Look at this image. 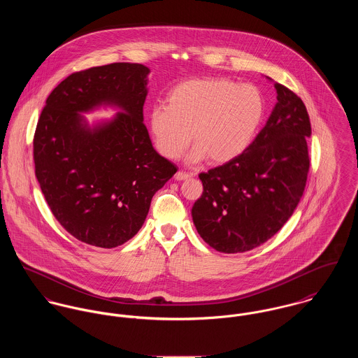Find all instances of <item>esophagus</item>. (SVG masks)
Returning a JSON list of instances; mask_svg holds the SVG:
<instances>
[{
  "mask_svg": "<svg viewBox=\"0 0 358 358\" xmlns=\"http://www.w3.org/2000/svg\"><path fill=\"white\" fill-rule=\"evenodd\" d=\"M191 177H192V174L191 173H185V171H177L174 174V180H177V181H184V180H188Z\"/></svg>",
  "mask_w": 358,
  "mask_h": 358,
  "instance_id": "obj_1",
  "label": "esophagus"
}]
</instances>
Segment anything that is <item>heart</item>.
Masks as SVG:
<instances>
[{"mask_svg": "<svg viewBox=\"0 0 358 358\" xmlns=\"http://www.w3.org/2000/svg\"><path fill=\"white\" fill-rule=\"evenodd\" d=\"M265 115L258 87L227 78L189 80L176 85L148 115L155 150L166 159H178L191 143L192 160L225 164L251 145Z\"/></svg>", "mask_w": 358, "mask_h": 358, "instance_id": "b5f03b06", "label": "heart"}]
</instances>
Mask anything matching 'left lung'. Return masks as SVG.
<instances>
[{"mask_svg": "<svg viewBox=\"0 0 358 358\" xmlns=\"http://www.w3.org/2000/svg\"><path fill=\"white\" fill-rule=\"evenodd\" d=\"M275 89L278 103L247 151L199 174L203 194L192 220L200 238L220 252H244L268 241L303 195L310 120L294 92L278 82Z\"/></svg>", "mask_w": 358, "mask_h": 358, "instance_id": "obj_1", "label": "left lung"}]
</instances>
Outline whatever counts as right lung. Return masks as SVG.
I'll use <instances>...</instances> for the list:
<instances>
[{
    "mask_svg": "<svg viewBox=\"0 0 358 358\" xmlns=\"http://www.w3.org/2000/svg\"><path fill=\"white\" fill-rule=\"evenodd\" d=\"M150 69L113 63L74 73L46 99L34 134L41 191L60 225L80 241L114 248L143 227L152 196L177 167L154 150L144 124ZM120 113L90 127L82 113Z\"/></svg>",
    "mask_w": 358,
    "mask_h": 358,
    "instance_id": "right-lung-1",
    "label": "right lung"
}]
</instances>
